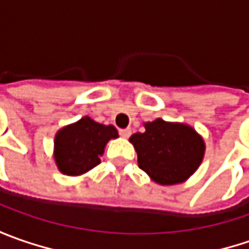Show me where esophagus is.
I'll use <instances>...</instances> for the list:
<instances>
[{
	"instance_id": "1",
	"label": "esophagus",
	"mask_w": 249,
	"mask_h": 249,
	"mask_svg": "<svg viewBox=\"0 0 249 249\" xmlns=\"http://www.w3.org/2000/svg\"><path fill=\"white\" fill-rule=\"evenodd\" d=\"M120 136L123 137V139H129L130 136H131V129H122L120 130Z\"/></svg>"
}]
</instances>
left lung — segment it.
<instances>
[{
	"mask_svg": "<svg viewBox=\"0 0 249 249\" xmlns=\"http://www.w3.org/2000/svg\"><path fill=\"white\" fill-rule=\"evenodd\" d=\"M145 131L129 139L137 152L139 167L160 186L188 180L202 163L205 141L186 123L155 119L144 123Z\"/></svg>",
	"mask_w": 249,
	"mask_h": 249,
	"instance_id": "left-lung-1",
	"label": "left lung"
}]
</instances>
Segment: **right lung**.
I'll return each instance as SVG.
<instances>
[{
  "mask_svg": "<svg viewBox=\"0 0 249 249\" xmlns=\"http://www.w3.org/2000/svg\"><path fill=\"white\" fill-rule=\"evenodd\" d=\"M118 137L115 126L83 116L56 131L53 139L55 165L66 176H82L100 165L108 141Z\"/></svg>",
  "mask_w": 249,
  "mask_h": 249,
  "instance_id": "1",
  "label": "right lung"
}]
</instances>
